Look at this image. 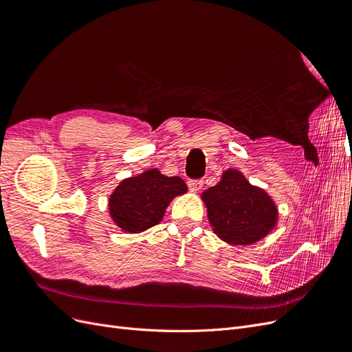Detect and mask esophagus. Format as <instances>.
I'll use <instances>...</instances> for the list:
<instances>
[{
    "label": "esophagus",
    "mask_w": 352,
    "mask_h": 352,
    "mask_svg": "<svg viewBox=\"0 0 352 352\" xmlns=\"http://www.w3.org/2000/svg\"><path fill=\"white\" fill-rule=\"evenodd\" d=\"M202 185H204L202 180H188V188L190 192H198V190H201Z\"/></svg>",
    "instance_id": "34e87169"
}]
</instances>
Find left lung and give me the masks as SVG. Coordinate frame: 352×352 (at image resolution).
Wrapping results in <instances>:
<instances>
[{"mask_svg":"<svg viewBox=\"0 0 352 352\" xmlns=\"http://www.w3.org/2000/svg\"><path fill=\"white\" fill-rule=\"evenodd\" d=\"M212 232L230 245H252L278 226L279 211L273 198L251 185L242 172L228 168L216 186L201 194Z\"/></svg>","mask_w":352,"mask_h":352,"instance_id":"obj_1","label":"left lung"}]
</instances>
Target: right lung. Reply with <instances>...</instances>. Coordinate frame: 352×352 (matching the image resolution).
Wrapping results in <instances>:
<instances>
[{"label": "right lung", "instance_id": "add662e5", "mask_svg": "<svg viewBox=\"0 0 352 352\" xmlns=\"http://www.w3.org/2000/svg\"><path fill=\"white\" fill-rule=\"evenodd\" d=\"M188 192L182 179L162 175L158 168L123 179L109 198V212L114 225L124 233H141L163 220L176 197Z\"/></svg>", "mask_w": 352, "mask_h": 352}]
</instances>
